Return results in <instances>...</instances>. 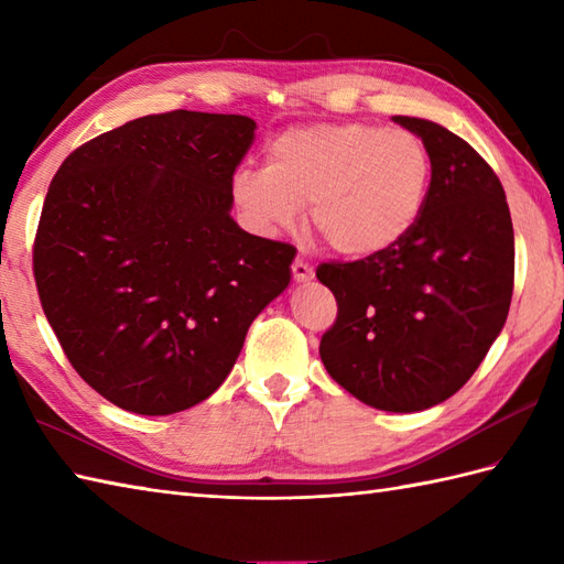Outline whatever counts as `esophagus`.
I'll return each mask as SVG.
<instances>
[{
	"label": "esophagus",
	"mask_w": 564,
	"mask_h": 564,
	"mask_svg": "<svg viewBox=\"0 0 564 564\" xmlns=\"http://www.w3.org/2000/svg\"><path fill=\"white\" fill-rule=\"evenodd\" d=\"M291 269H293V279H295L297 283H305V281H310V279H315V269L310 267V263L303 261V259H295Z\"/></svg>",
	"instance_id": "1"
}]
</instances>
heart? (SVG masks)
Returning <instances> with one entry per match:
<instances>
[{
	"instance_id": "b5f03b06",
	"label": "heart",
	"mask_w": 564,
	"mask_h": 564,
	"mask_svg": "<svg viewBox=\"0 0 564 564\" xmlns=\"http://www.w3.org/2000/svg\"><path fill=\"white\" fill-rule=\"evenodd\" d=\"M431 154L410 130L364 121L289 128L267 148V166L232 176V200L263 235L310 220L332 249L373 257L412 232L431 188Z\"/></svg>"
}]
</instances>
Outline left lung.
I'll return each instance as SVG.
<instances>
[{
	"mask_svg": "<svg viewBox=\"0 0 564 564\" xmlns=\"http://www.w3.org/2000/svg\"><path fill=\"white\" fill-rule=\"evenodd\" d=\"M392 121L429 148L426 206L392 249L319 263L317 279L339 305L319 356L356 400L422 412L470 380L505 327L513 227L501 182L463 138L424 118Z\"/></svg>",
	"mask_w": 564,
	"mask_h": 564,
	"instance_id": "8db88e82",
	"label": "left lung"
}]
</instances>
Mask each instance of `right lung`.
Wrapping results in <instances>:
<instances>
[{"label":"right lung","mask_w":564,"mask_h":564,"mask_svg":"<svg viewBox=\"0 0 564 564\" xmlns=\"http://www.w3.org/2000/svg\"><path fill=\"white\" fill-rule=\"evenodd\" d=\"M247 116L170 111L59 164L33 242L43 313L82 380L121 410H188L230 373L291 283L295 247L232 220Z\"/></svg>","instance_id":"add662e5"}]
</instances>
